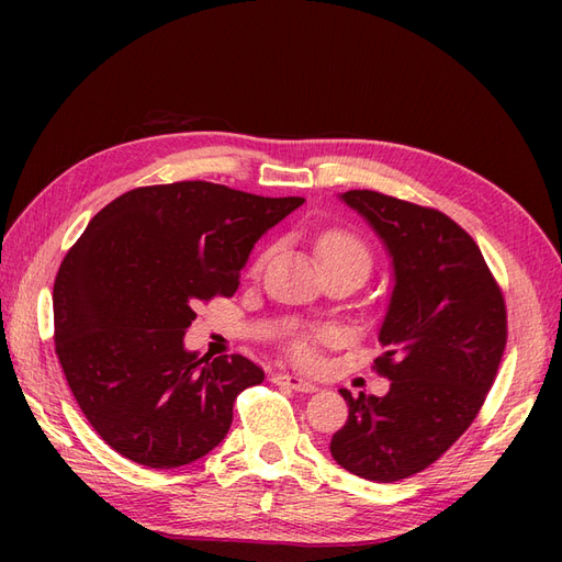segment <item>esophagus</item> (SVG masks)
Segmentation results:
<instances>
[{
  "label": "esophagus",
  "instance_id": "34e87169",
  "mask_svg": "<svg viewBox=\"0 0 562 562\" xmlns=\"http://www.w3.org/2000/svg\"><path fill=\"white\" fill-rule=\"evenodd\" d=\"M271 382L281 384V386H288V389H295V391H304V394H312V391L318 389L314 382L304 380L300 375H288V372H277V375L271 378Z\"/></svg>",
  "mask_w": 562,
  "mask_h": 562
}]
</instances>
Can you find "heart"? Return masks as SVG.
Instances as JSON below:
<instances>
[{
	"label": "heart",
	"instance_id": "1",
	"mask_svg": "<svg viewBox=\"0 0 562 562\" xmlns=\"http://www.w3.org/2000/svg\"><path fill=\"white\" fill-rule=\"evenodd\" d=\"M316 255L323 267H330V265H339V262H359L366 269L370 267V250L366 246V241L361 239L359 234H353L349 229H328L318 236L316 241ZM269 258V250H262L258 255V260L252 262V274H258V271L265 267ZM330 337L328 330H316L312 335H302L293 342V353L295 359L302 363H310L314 361V345L316 342H326Z\"/></svg>",
	"mask_w": 562,
	"mask_h": 562
}]
</instances>
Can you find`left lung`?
Instances as JSON below:
<instances>
[{"label": "left lung", "instance_id": "left-lung-1", "mask_svg": "<svg viewBox=\"0 0 562 562\" xmlns=\"http://www.w3.org/2000/svg\"><path fill=\"white\" fill-rule=\"evenodd\" d=\"M342 201L384 241L396 283L372 366L389 394L339 389L349 417L330 452L353 475L394 483L434 464L479 415L506 347V304L481 248L446 213L372 190Z\"/></svg>", "mask_w": 562, "mask_h": 562}]
</instances>
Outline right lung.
Wrapping results in <instances>:
<instances>
[{"label":"right lung","instance_id":"1","mask_svg":"<svg viewBox=\"0 0 562 562\" xmlns=\"http://www.w3.org/2000/svg\"><path fill=\"white\" fill-rule=\"evenodd\" d=\"M184 180L114 199L67 250L54 283V339L83 417L135 464L209 454L232 407L265 372L241 353L199 359L184 330L199 302L239 288L260 236L302 206Z\"/></svg>","mask_w":562,"mask_h":562}]
</instances>
